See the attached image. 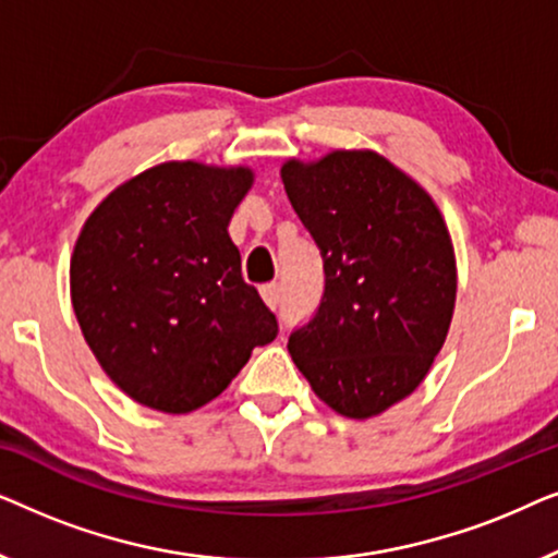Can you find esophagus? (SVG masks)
<instances>
[{"instance_id": "esophagus-1", "label": "esophagus", "mask_w": 558, "mask_h": 558, "mask_svg": "<svg viewBox=\"0 0 558 558\" xmlns=\"http://www.w3.org/2000/svg\"><path fill=\"white\" fill-rule=\"evenodd\" d=\"M262 296H264L266 307L277 310L281 304V287L279 284H266V287H262Z\"/></svg>"}]
</instances>
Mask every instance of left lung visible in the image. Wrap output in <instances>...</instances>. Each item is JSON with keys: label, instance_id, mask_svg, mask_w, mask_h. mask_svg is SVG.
Returning a JSON list of instances; mask_svg holds the SVG:
<instances>
[{"label": "left lung", "instance_id": "8db88e82", "mask_svg": "<svg viewBox=\"0 0 558 558\" xmlns=\"http://www.w3.org/2000/svg\"><path fill=\"white\" fill-rule=\"evenodd\" d=\"M281 182L325 266L323 302L289 335V355L327 407L371 418L416 391L447 340V223L418 182L371 149L289 159Z\"/></svg>", "mask_w": 558, "mask_h": 558}]
</instances>
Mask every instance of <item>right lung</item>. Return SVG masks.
<instances>
[{
	"mask_svg": "<svg viewBox=\"0 0 558 558\" xmlns=\"http://www.w3.org/2000/svg\"><path fill=\"white\" fill-rule=\"evenodd\" d=\"M251 185L248 167H149L106 195L75 241L71 300L83 338L142 407H205L251 350L277 338V317L243 281L228 235Z\"/></svg>",
	"mask_w": 558,
	"mask_h": 558,
	"instance_id": "obj_1",
	"label": "right lung"
}]
</instances>
